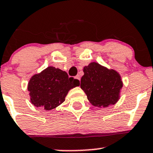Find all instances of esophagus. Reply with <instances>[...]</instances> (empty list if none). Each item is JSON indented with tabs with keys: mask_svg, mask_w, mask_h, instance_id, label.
Returning a JSON list of instances; mask_svg holds the SVG:
<instances>
[{
	"mask_svg": "<svg viewBox=\"0 0 153 153\" xmlns=\"http://www.w3.org/2000/svg\"><path fill=\"white\" fill-rule=\"evenodd\" d=\"M75 79H76L77 80H79V81L80 82V76H79V75H76V76H75Z\"/></svg>",
	"mask_w": 153,
	"mask_h": 153,
	"instance_id": "obj_1",
	"label": "esophagus"
}]
</instances>
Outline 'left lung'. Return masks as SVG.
Segmentation results:
<instances>
[{
    "instance_id": "8db88e82",
    "label": "left lung",
    "mask_w": 153,
    "mask_h": 153,
    "mask_svg": "<svg viewBox=\"0 0 153 153\" xmlns=\"http://www.w3.org/2000/svg\"><path fill=\"white\" fill-rule=\"evenodd\" d=\"M80 87L94 106L107 107L120 99L123 81L117 71L93 62L84 67Z\"/></svg>"
}]
</instances>
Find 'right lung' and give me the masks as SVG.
<instances>
[{"instance_id": "add662e5", "label": "right lung", "mask_w": 153, "mask_h": 153, "mask_svg": "<svg viewBox=\"0 0 153 153\" xmlns=\"http://www.w3.org/2000/svg\"><path fill=\"white\" fill-rule=\"evenodd\" d=\"M79 85V81L68 77L65 71L49 66L31 77L27 90L32 104L45 110H52L64 102L71 89Z\"/></svg>"}]
</instances>
